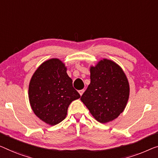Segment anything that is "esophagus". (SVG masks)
<instances>
[{"instance_id": "34e87169", "label": "esophagus", "mask_w": 158, "mask_h": 158, "mask_svg": "<svg viewBox=\"0 0 158 158\" xmlns=\"http://www.w3.org/2000/svg\"><path fill=\"white\" fill-rule=\"evenodd\" d=\"M84 91V89H81V90H79V94H80V96H81L82 94H83Z\"/></svg>"}]
</instances>
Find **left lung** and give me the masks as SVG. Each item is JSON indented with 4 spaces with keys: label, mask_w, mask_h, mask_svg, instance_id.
I'll use <instances>...</instances> for the list:
<instances>
[{
    "label": "left lung",
    "mask_w": 158,
    "mask_h": 158,
    "mask_svg": "<svg viewBox=\"0 0 158 158\" xmlns=\"http://www.w3.org/2000/svg\"><path fill=\"white\" fill-rule=\"evenodd\" d=\"M91 83L81 100L96 121L108 123L119 116L129 98V84L123 70L103 59L90 69Z\"/></svg>",
    "instance_id": "obj_1"
}]
</instances>
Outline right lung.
Returning a JSON list of instances; mask_svg holds the SVG:
<instances>
[{"label": "right lung", "mask_w": 158, "mask_h": 158, "mask_svg": "<svg viewBox=\"0 0 158 158\" xmlns=\"http://www.w3.org/2000/svg\"><path fill=\"white\" fill-rule=\"evenodd\" d=\"M29 100L35 114L55 126L64 120L74 100L80 98L62 61L51 59L37 68L29 84Z\"/></svg>", "instance_id": "right-lung-1"}]
</instances>
